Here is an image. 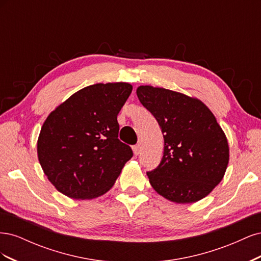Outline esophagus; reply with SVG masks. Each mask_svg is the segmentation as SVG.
I'll return each mask as SVG.
<instances>
[{"instance_id": "34e87169", "label": "esophagus", "mask_w": 261, "mask_h": 261, "mask_svg": "<svg viewBox=\"0 0 261 261\" xmlns=\"http://www.w3.org/2000/svg\"><path fill=\"white\" fill-rule=\"evenodd\" d=\"M133 152H134V154H135V155H138L140 153V146L139 145L134 146L133 147Z\"/></svg>"}]
</instances>
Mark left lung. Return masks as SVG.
<instances>
[{
	"instance_id": "obj_1",
	"label": "left lung",
	"mask_w": 261,
	"mask_h": 261,
	"mask_svg": "<svg viewBox=\"0 0 261 261\" xmlns=\"http://www.w3.org/2000/svg\"><path fill=\"white\" fill-rule=\"evenodd\" d=\"M137 97L160 125L164 152L148 172L154 191L172 202L193 203L222 180L230 148L216 116L202 101L161 87L139 86Z\"/></svg>"
}]
</instances>
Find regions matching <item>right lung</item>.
I'll return each instance as SVG.
<instances>
[{
	"mask_svg": "<svg viewBox=\"0 0 261 261\" xmlns=\"http://www.w3.org/2000/svg\"><path fill=\"white\" fill-rule=\"evenodd\" d=\"M132 90L128 83L85 87L46 117L37 141L38 159L60 193L84 200L112 188L133 156L130 147L117 138V114Z\"/></svg>",
	"mask_w": 261,
	"mask_h": 261,
	"instance_id": "right-lung-1",
	"label": "right lung"
}]
</instances>
